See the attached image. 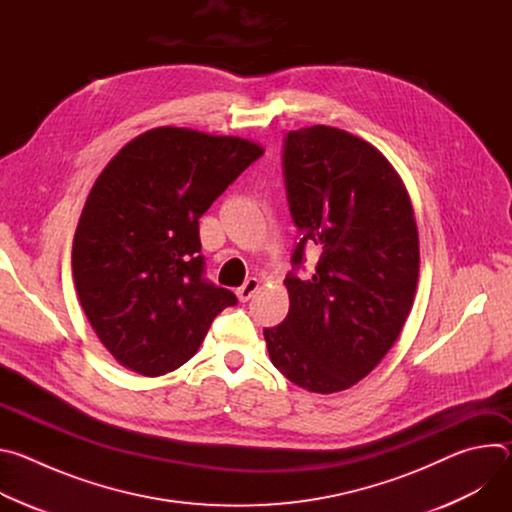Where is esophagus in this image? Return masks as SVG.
I'll use <instances>...</instances> for the list:
<instances>
[{"label":"esophagus","mask_w":512,"mask_h":512,"mask_svg":"<svg viewBox=\"0 0 512 512\" xmlns=\"http://www.w3.org/2000/svg\"><path fill=\"white\" fill-rule=\"evenodd\" d=\"M259 289V279H255V277H249L239 289H237V298L241 300V302H249L251 298H253V294L255 291Z\"/></svg>","instance_id":"esophagus-1"}]
</instances>
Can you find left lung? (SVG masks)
<instances>
[{"mask_svg": "<svg viewBox=\"0 0 512 512\" xmlns=\"http://www.w3.org/2000/svg\"><path fill=\"white\" fill-rule=\"evenodd\" d=\"M283 180L302 239L283 281L289 312L263 336L285 379L338 393L377 367L411 312L419 277L411 198L375 145L328 125L285 135ZM308 246L321 259L300 280Z\"/></svg>", "mask_w": 512, "mask_h": 512, "instance_id": "8db88e82", "label": "left lung"}]
</instances>
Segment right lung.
Returning a JSON list of instances; mask_svg holds the SVG:
<instances>
[{"mask_svg": "<svg viewBox=\"0 0 512 512\" xmlns=\"http://www.w3.org/2000/svg\"><path fill=\"white\" fill-rule=\"evenodd\" d=\"M261 156L243 137L158 127L99 174L72 241V277L93 330L125 369L176 371L237 304L204 277L198 218Z\"/></svg>", "mask_w": 512, "mask_h": 512, "instance_id": "add662e5", "label": "right lung"}]
</instances>
